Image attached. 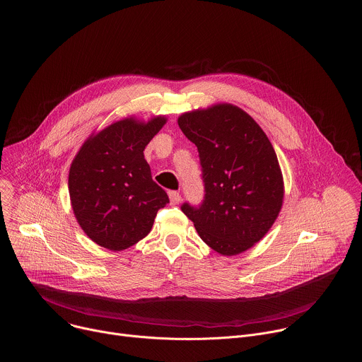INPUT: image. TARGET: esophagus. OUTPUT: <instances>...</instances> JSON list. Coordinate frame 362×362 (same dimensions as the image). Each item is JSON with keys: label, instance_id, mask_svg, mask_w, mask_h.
Returning a JSON list of instances; mask_svg holds the SVG:
<instances>
[{"label": "esophagus", "instance_id": "obj_1", "mask_svg": "<svg viewBox=\"0 0 362 362\" xmlns=\"http://www.w3.org/2000/svg\"><path fill=\"white\" fill-rule=\"evenodd\" d=\"M168 197H170L171 205H177V204H180V201H181V195H180V192H177V191H170V192H168Z\"/></svg>", "mask_w": 362, "mask_h": 362}]
</instances>
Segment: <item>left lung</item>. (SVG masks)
I'll list each match as a JSON object with an SVG mask.
<instances>
[{"instance_id": "1", "label": "left lung", "mask_w": 362, "mask_h": 362, "mask_svg": "<svg viewBox=\"0 0 362 362\" xmlns=\"http://www.w3.org/2000/svg\"><path fill=\"white\" fill-rule=\"evenodd\" d=\"M195 144L205 197L182 204L199 237L221 255L250 250L273 226L283 204V175L266 134L241 108L217 104L178 118Z\"/></svg>"}]
</instances>
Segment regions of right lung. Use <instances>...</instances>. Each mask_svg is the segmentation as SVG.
I'll use <instances>...</instances> for the list:
<instances>
[{"instance_id": "add662e5", "label": "right lung", "mask_w": 362, "mask_h": 362, "mask_svg": "<svg viewBox=\"0 0 362 362\" xmlns=\"http://www.w3.org/2000/svg\"><path fill=\"white\" fill-rule=\"evenodd\" d=\"M165 124L125 118L92 135L69 170V197L86 235L100 247L122 251L145 238L158 209L170 199L152 180L144 151Z\"/></svg>"}]
</instances>
